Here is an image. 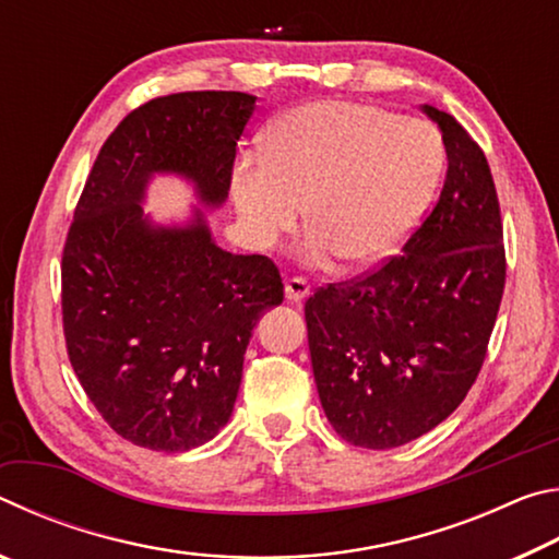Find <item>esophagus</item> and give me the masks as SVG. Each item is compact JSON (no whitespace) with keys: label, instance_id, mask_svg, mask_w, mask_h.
Here are the masks:
<instances>
[{"label":"esophagus","instance_id":"obj_1","mask_svg":"<svg viewBox=\"0 0 559 559\" xmlns=\"http://www.w3.org/2000/svg\"><path fill=\"white\" fill-rule=\"evenodd\" d=\"M308 293H310V286H308V281H306V278L293 276V278H288V281H286V298H288V300L298 302V300L306 298Z\"/></svg>","mask_w":559,"mask_h":559}]
</instances>
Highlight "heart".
Masks as SVG:
<instances>
[{
	"label": "heart",
	"mask_w": 559,
	"mask_h": 559,
	"mask_svg": "<svg viewBox=\"0 0 559 559\" xmlns=\"http://www.w3.org/2000/svg\"><path fill=\"white\" fill-rule=\"evenodd\" d=\"M266 153L234 163L231 200L241 229L259 249L306 219L300 257L325 263H374L400 249L421 222L439 185L443 143L419 118L347 100H316L286 112Z\"/></svg>",
	"instance_id": "heart-1"
}]
</instances>
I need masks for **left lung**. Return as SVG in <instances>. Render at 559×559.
Returning <instances> with one entry per match:
<instances>
[{
	"label": "left lung",
	"mask_w": 559,
	"mask_h": 559,
	"mask_svg": "<svg viewBox=\"0 0 559 559\" xmlns=\"http://www.w3.org/2000/svg\"><path fill=\"white\" fill-rule=\"evenodd\" d=\"M449 169L402 246L362 276L306 300L310 362L328 421L362 449L404 447L447 419L476 382L506 288L503 219L488 159L433 106Z\"/></svg>",
	"instance_id": "left-lung-1"
}]
</instances>
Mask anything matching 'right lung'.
I'll return each mask as SVG.
<instances>
[{
    "mask_svg": "<svg viewBox=\"0 0 559 559\" xmlns=\"http://www.w3.org/2000/svg\"><path fill=\"white\" fill-rule=\"evenodd\" d=\"M257 108L239 91L173 93L110 132L75 204L61 259V313L75 377L108 427L135 447L179 453L229 421L257 320L283 300L269 257L143 214L147 179L177 173L219 206L236 140Z\"/></svg>",
    "mask_w": 559,
    "mask_h": 559,
    "instance_id": "1",
    "label": "right lung"
}]
</instances>
